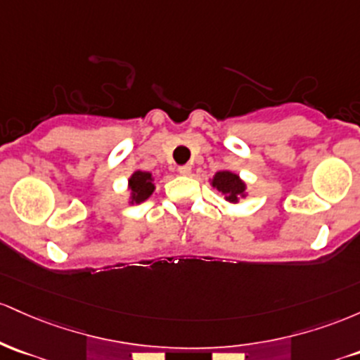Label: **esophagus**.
<instances>
[{"instance_id": "1", "label": "esophagus", "mask_w": 360, "mask_h": 360, "mask_svg": "<svg viewBox=\"0 0 360 360\" xmlns=\"http://www.w3.org/2000/svg\"><path fill=\"white\" fill-rule=\"evenodd\" d=\"M191 172H192V167H188V165H185V167H180V168H179L180 175L187 176V175H191Z\"/></svg>"}]
</instances>
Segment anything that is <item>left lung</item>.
<instances>
[{
	"mask_svg": "<svg viewBox=\"0 0 360 360\" xmlns=\"http://www.w3.org/2000/svg\"><path fill=\"white\" fill-rule=\"evenodd\" d=\"M209 184L224 195V200L229 204H238L243 200L248 192H246V181L241 179L238 173L231 172V169H221V172L214 173V176L209 180Z\"/></svg>",
	"mask_w": 360,
	"mask_h": 360,
	"instance_id": "left-lung-1",
	"label": "left lung"
}]
</instances>
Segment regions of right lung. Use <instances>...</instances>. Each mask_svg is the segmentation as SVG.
Segmentation results:
<instances>
[{
    "mask_svg": "<svg viewBox=\"0 0 360 360\" xmlns=\"http://www.w3.org/2000/svg\"><path fill=\"white\" fill-rule=\"evenodd\" d=\"M127 191H129L127 204L134 205V204H141V202L148 200L149 197L153 195V192L156 191L155 176H153V173L149 172L136 169L127 180Z\"/></svg>",
    "mask_w": 360,
    "mask_h": 360,
    "instance_id": "1",
    "label": "right lung"
}]
</instances>
